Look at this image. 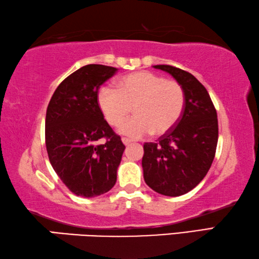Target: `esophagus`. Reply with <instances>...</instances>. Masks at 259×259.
<instances>
[{
  "label": "esophagus",
  "mask_w": 259,
  "mask_h": 259,
  "mask_svg": "<svg viewBox=\"0 0 259 259\" xmlns=\"http://www.w3.org/2000/svg\"><path fill=\"white\" fill-rule=\"evenodd\" d=\"M122 142L125 146H128V145L131 144V142H133V141H131V139H129V138H122Z\"/></svg>",
  "instance_id": "34e87169"
}]
</instances>
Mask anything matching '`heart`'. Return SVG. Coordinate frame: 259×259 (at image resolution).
<instances>
[{
	"label": "heart",
	"mask_w": 259,
	"mask_h": 259,
	"mask_svg": "<svg viewBox=\"0 0 259 259\" xmlns=\"http://www.w3.org/2000/svg\"><path fill=\"white\" fill-rule=\"evenodd\" d=\"M98 106L110 125L124 119L134 107L136 115L118 126V133L141 138L153 133L162 136L178 124L186 104L182 85L150 71L124 76L117 89L102 86L98 91Z\"/></svg>",
	"instance_id": "b5f03b06"
}]
</instances>
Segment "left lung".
Returning <instances> with one entry per match:
<instances>
[{"mask_svg":"<svg viewBox=\"0 0 259 259\" xmlns=\"http://www.w3.org/2000/svg\"><path fill=\"white\" fill-rule=\"evenodd\" d=\"M182 85L183 114L157 143H145L142 166L147 186L176 197L192 190L207 174L218 143V117L210 94L191 73L171 65H154Z\"/></svg>","mask_w":259,"mask_h":259,"instance_id":"1","label":"left lung"}]
</instances>
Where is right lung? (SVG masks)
<instances>
[{"mask_svg": "<svg viewBox=\"0 0 259 259\" xmlns=\"http://www.w3.org/2000/svg\"><path fill=\"white\" fill-rule=\"evenodd\" d=\"M116 71L102 64L81 67L57 86L47 107L49 161L69 190L85 198L114 187L125 149L97 101L99 88ZM102 138L105 143H96Z\"/></svg>", "mask_w": 259, "mask_h": 259, "instance_id": "right-lung-1", "label": "right lung"}]
</instances>
